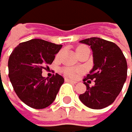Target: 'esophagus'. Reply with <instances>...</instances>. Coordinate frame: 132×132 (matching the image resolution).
<instances>
[{"label":"esophagus","mask_w":132,"mask_h":132,"mask_svg":"<svg viewBox=\"0 0 132 132\" xmlns=\"http://www.w3.org/2000/svg\"><path fill=\"white\" fill-rule=\"evenodd\" d=\"M65 82H71V83H77L76 81H73V80H71V79H69V78H65Z\"/></svg>","instance_id":"34e87169"}]
</instances>
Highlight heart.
I'll return each instance as SVG.
<instances>
[{"instance_id":"b5f03b06","label":"heart","mask_w":132,"mask_h":132,"mask_svg":"<svg viewBox=\"0 0 132 132\" xmlns=\"http://www.w3.org/2000/svg\"><path fill=\"white\" fill-rule=\"evenodd\" d=\"M85 48H87V47L82 46V45L78 46L76 49V53H78V51H80L83 49H85ZM62 71H63V73H64V75H66V76L69 77V78H75L78 73H80V70L79 69H73V68H69V67L64 68V69H63Z\"/></svg>"}]
</instances>
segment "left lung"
I'll return each mask as SVG.
<instances>
[{"label": "left lung", "instance_id": "left-lung-1", "mask_svg": "<svg viewBox=\"0 0 132 132\" xmlns=\"http://www.w3.org/2000/svg\"><path fill=\"white\" fill-rule=\"evenodd\" d=\"M80 42L91 47L94 65L83 78L87 91L79 95V99L89 108L102 109L115 101L123 88L127 76V60L122 51L113 42L97 37ZM92 80L95 84L90 87L88 83Z\"/></svg>", "mask_w": 132, "mask_h": 132}]
</instances>
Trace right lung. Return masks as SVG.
I'll use <instances>...</instances> for the list:
<instances>
[{"mask_svg": "<svg viewBox=\"0 0 132 132\" xmlns=\"http://www.w3.org/2000/svg\"><path fill=\"white\" fill-rule=\"evenodd\" d=\"M61 44L34 39L20 43L10 55L9 78L20 99L35 109H43L53 103L63 78L58 73L47 79L42 70L53 63Z\"/></svg>", "mask_w": 132, "mask_h": 132, "instance_id": "1", "label": "right lung"}]
</instances>
